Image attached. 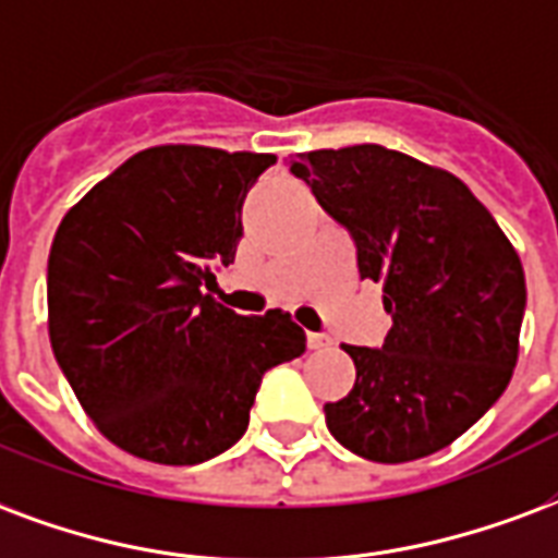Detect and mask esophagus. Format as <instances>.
Masks as SVG:
<instances>
[{
    "label": "esophagus",
    "mask_w": 558,
    "mask_h": 558,
    "mask_svg": "<svg viewBox=\"0 0 558 558\" xmlns=\"http://www.w3.org/2000/svg\"><path fill=\"white\" fill-rule=\"evenodd\" d=\"M331 345V337L328 333H307V349L319 352V349H328Z\"/></svg>",
    "instance_id": "1"
}]
</instances>
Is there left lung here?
Here are the masks:
<instances>
[{
    "label": "left lung",
    "mask_w": 558,
    "mask_h": 558,
    "mask_svg": "<svg viewBox=\"0 0 558 558\" xmlns=\"http://www.w3.org/2000/svg\"><path fill=\"white\" fill-rule=\"evenodd\" d=\"M290 171L349 230L361 280L384 290L381 349L345 345L354 387L325 423L354 456L402 464L449 447L509 387L526 280L468 185L381 144L299 153Z\"/></svg>",
    "instance_id": "obj_1"
}]
</instances>
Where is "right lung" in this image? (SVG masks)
<instances>
[{"mask_svg":"<svg viewBox=\"0 0 558 558\" xmlns=\"http://www.w3.org/2000/svg\"><path fill=\"white\" fill-rule=\"evenodd\" d=\"M271 153L162 144L135 153L61 218L47 266L49 342L114 447L201 464L245 435L263 375L304 352L290 313L239 316L209 292L242 239Z\"/></svg>","mask_w":558,"mask_h":558,"instance_id":"right-lung-1","label":"right lung"}]
</instances>
